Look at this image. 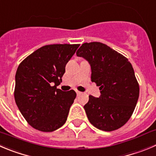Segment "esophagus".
Listing matches in <instances>:
<instances>
[{"label": "esophagus", "instance_id": "34e87169", "mask_svg": "<svg viewBox=\"0 0 156 156\" xmlns=\"http://www.w3.org/2000/svg\"><path fill=\"white\" fill-rule=\"evenodd\" d=\"M76 93L77 96H80V95L82 94V93H81V92H80V91H78V90H76Z\"/></svg>", "mask_w": 156, "mask_h": 156}]
</instances>
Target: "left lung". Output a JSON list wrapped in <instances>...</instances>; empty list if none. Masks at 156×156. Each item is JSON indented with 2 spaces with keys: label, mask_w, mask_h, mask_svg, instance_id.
I'll list each match as a JSON object with an SVG mask.
<instances>
[{
  "label": "left lung",
  "mask_w": 156,
  "mask_h": 156,
  "mask_svg": "<svg viewBox=\"0 0 156 156\" xmlns=\"http://www.w3.org/2000/svg\"><path fill=\"white\" fill-rule=\"evenodd\" d=\"M91 66V80L100 96H89L83 106L90 123L103 131H113L131 117L139 96L134 69L128 59L99 42L85 43L76 51Z\"/></svg>",
  "instance_id": "obj_1"
}]
</instances>
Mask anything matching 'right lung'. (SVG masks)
<instances>
[{
  "label": "right lung",
  "mask_w": 156,
  "mask_h": 156,
  "mask_svg": "<svg viewBox=\"0 0 156 156\" xmlns=\"http://www.w3.org/2000/svg\"><path fill=\"white\" fill-rule=\"evenodd\" d=\"M80 44L41 47L20 63L15 75L14 98L28 123L42 132H53L66 122L76 93L57 89L65 67Z\"/></svg>",
  "instance_id": "1"
}]
</instances>
